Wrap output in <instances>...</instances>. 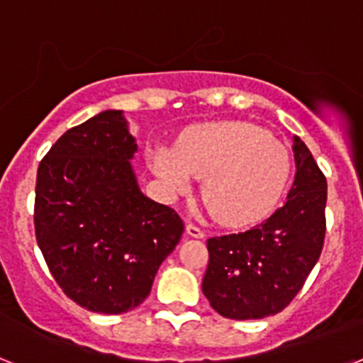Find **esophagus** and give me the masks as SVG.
I'll return each instance as SVG.
<instances>
[{"instance_id": "esophagus-1", "label": "esophagus", "mask_w": 363, "mask_h": 363, "mask_svg": "<svg viewBox=\"0 0 363 363\" xmlns=\"http://www.w3.org/2000/svg\"><path fill=\"white\" fill-rule=\"evenodd\" d=\"M185 230H187V234L191 236V238H203L205 236L203 230H201L198 225H194V223H191V221L185 225Z\"/></svg>"}]
</instances>
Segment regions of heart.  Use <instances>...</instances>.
I'll return each instance as SVG.
<instances>
[{"label":"heart","instance_id":"b5f03b06","mask_svg":"<svg viewBox=\"0 0 363 363\" xmlns=\"http://www.w3.org/2000/svg\"><path fill=\"white\" fill-rule=\"evenodd\" d=\"M154 174L174 194L205 178L201 196L220 223L252 225L277 205L291 174L289 152L249 123L227 121L185 134L176 149L156 147Z\"/></svg>","mask_w":363,"mask_h":363}]
</instances>
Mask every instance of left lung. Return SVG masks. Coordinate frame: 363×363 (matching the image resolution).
Segmentation results:
<instances>
[{
    "label": "left lung",
    "instance_id": "left-lung-1",
    "mask_svg": "<svg viewBox=\"0 0 363 363\" xmlns=\"http://www.w3.org/2000/svg\"><path fill=\"white\" fill-rule=\"evenodd\" d=\"M296 174L287 200L264 223L207 240L201 291L218 314L258 320L280 313L300 293L325 238L327 182L300 138L293 140Z\"/></svg>",
    "mask_w": 363,
    "mask_h": 363
}]
</instances>
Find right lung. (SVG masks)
Wrapping results in <instances>:
<instances>
[{"label":"right lung","instance_id":"add662e5","mask_svg":"<svg viewBox=\"0 0 363 363\" xmlns=\"http://www.w3.org/2000/svg\"><path fill=\"white\" fill-rule=\"evenodd\" d=\"M123 111L67 130L40 162L34 229L50 274L83 309L121 314L149 296L184 221L138 187Z\"/></svg>","mask_w":363,"mask_h":363}]
</instances>
